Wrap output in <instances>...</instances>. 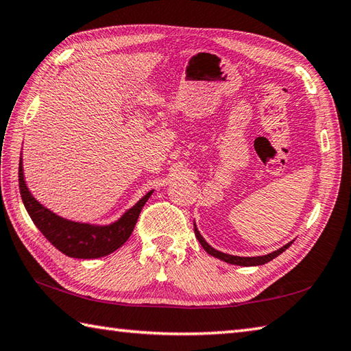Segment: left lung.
I'll return each mask as SVG.
<instances>
[{
    "label": "left lung",
    "mask_w": 351,
    "mask_h": 351,
    "mask_svg": "<svg viewBox=\"0 0 351 351\" xmlns=\"http://www.w3.org/2000/svg\"><path fill=\"white\" fill-rule=\"evenodd\" d=\"M195 234H196V239L199 240V243L202 245V248L207 251L210 256L216 257V258H221V260H223V262H226V263L239 265V266H258V265H265L267 262H271L272 258H276L277 256H280L281 252H285L287 248H289L291 243H292V242L287 243V245L283 246V248H280V250L274 251L271 254H266V256H260V257H237V256H230V254H223L221 251H216L215 248H211V246L207 242H205L204 237L199 234L196 225H195Z\"/></svg>",
    "instance_id": "obj_1"
}]
</instances>
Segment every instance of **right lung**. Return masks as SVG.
I'll return each mask as SVG.
<instances>
[{
  "label": "right lung",
  "mask_w": 351,
  "mask_h": 351,
  "mask_svg": "<svg viewBox=\"0 0 351 351\" xmlns=\"http://www.w3.org/2000/svg\"><path fill=\"white\" fill-rule=\"evenodd\" d=\"M19 191L25 210L29 213L33 223L47 237L48 242L74 258H99L119 250L126 242L134 231L141 208L154 191L144 196L141 201L128 210L120 221L108 226H94L88 223L71 222L54 215L50 210L43 207L34 199L24 182L23 166L19 162Z\"/></svg>",
  "instance_id": "right-lung-1"
}]
</instances>
